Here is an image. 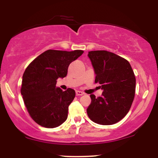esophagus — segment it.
I'll use <instances>...</instances> for the list:
<instances>
[{
    "mask_svg": "<svg viewBox=\"0 0 158 158\" xmlns=\"http://www.w3.org/2000/svg\"><path fill=\"white\" fill-rule=\"evenodd\" d=\"M76 94H77V96H82L84 93L80 91V90H76Z\"/></svg>",
    "mask_w": 158,
    "mask_h": 158,
    "instance_id": "esophagus-1",
    "label": "esophagus"
}]
</instances>
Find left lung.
Masks as SVG:
<instances>
[{"mask_svg":"<svg viewBox=\"0 0 158 158\" xmlns=\"http://www.w3.org/2000/svg\"><path fill=\"white\" fill-rule=\"evenodd\" d=\"M96 74L95 82L101 85V97L91 94L87 108L89 118L97 124H115L128 114L135 94L136 78L126 59L106 50L88 52Z\"/></svg>","mask_w":158,"mask_h":158,"instance_id":"obj_1","label":"left lung"}]
</instances>
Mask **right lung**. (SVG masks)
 <instances>
[{"label":"right lung","mask_w":158,"mask_h":158,"mask_svg":"<svg viewBox=\"0 0 158 158\" xmlns=\"http://www.w3.org/2000/svg\"><path fill=\"white\" fill-rule=\"evenodd\" d=\"M84 52L48 50L35 58L23 74L21 93L30 117L45 128H56L68 118V107L75 90L63 91L56 86L68 74L69 65Z\"/></svg>","instance_id":"obj_1"}]
</instances>
